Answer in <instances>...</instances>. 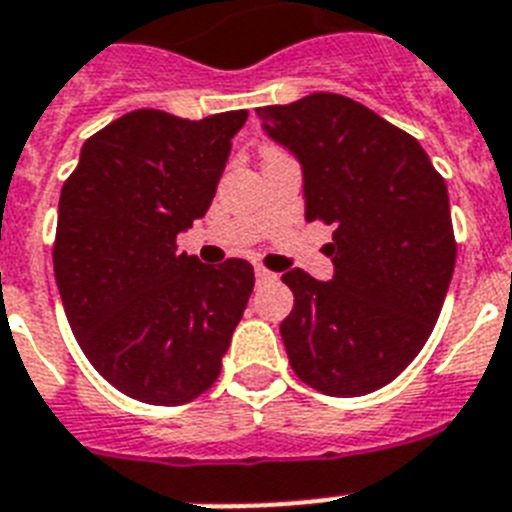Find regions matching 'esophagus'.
Wrapping results in <instances>:
<instances>
[{
  "label": "esophagus",
  "instance_id": "1",
  "mask_svg": "<svg viewBox=\"0 0 512 512\" xmlns=\"http://www.w3.org/2000/svg\"><path fill=\"white\" fill-rule=\"evenodd\" d=\"M255 278H257V283L273 281V278H276V273H270L268 268H263V265H257V268H255Z\"/></svg>",
  "mask_w": 512,
  "mask_h": 512
}]
</instances>
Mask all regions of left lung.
Returning a JSON list of instances; mask_svg holds the SVG:
<instances>
[{"mask_svg":"<svg viewBox=\"0 0 512 512\" xmlns=\"http://www.w3.org/2000/svg\"><path fill=\"white\" fill-rule=\"evenodd\" d=\"M257 117L302 163L304 218L336 229L333 281L283 273L291 369L325 395L380 390L422 351L453 278L445 179L416 137L354 98L312 93Z\"/></svg>","mask_w":512,"mask_h":512,"instance_id":"left-lung-1","label":"left lung"}]
</instances>
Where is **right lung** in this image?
<instances>
[{
    "label": "right lung",
    "instance_id": "right-lung-1",
    "mask_svg": "<svg viewBox=\"0 0 512 512\" xmlns=\"http://www.w3.org/2000/svg\"><path fill=\"white\" fill-rule=\"evenodd\" d=\"M247 111L137 109L88 137L59 197L54 276L77 343L135 401L179 406L221 375L255 289L247 260L200 263L176 234L203 218Z\"/></svg>",
    "mask_w": 512,
    "mask_h": 512
}]
</instances>
